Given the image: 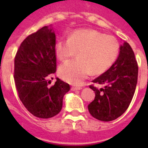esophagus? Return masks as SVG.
Instances as JSON below:
<instances>
[{
	"label": "esophagus",
	"mask_w": 148,
	"mask_h": 148,
	"mask_svg": "<svg viewBox=\"0 0 148 148\" xmlns=\"http://www.w3.org/2000/svg\"><path fill=\"white\" fill-rule=\"evenodd\" d=\"M82 87H72L71 90H73V91H75V90H82Z\"/></svg>",
	"instance_id": "obj_1"
}]
</instances>
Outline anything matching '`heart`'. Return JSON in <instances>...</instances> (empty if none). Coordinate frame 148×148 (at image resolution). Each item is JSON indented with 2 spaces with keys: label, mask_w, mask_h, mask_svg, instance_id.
Returning a JSON list of instances; mask_svg holds the SVG:
<instances>
[{
  "label": "heart",
  "mask_w": 148,
  "mask_h": 148,
  "mask_svg": "<svg viewBox=\"0 0 148 148\" xmlns=\"http://www.w3.org/2000/svg\"><path fill=\"white\" fill-rule=\"evenodd\" d=\"M55 51L61 61H68L78 52L77 59L60 66L59 75L64 80L78 84L91 72L98 75L108 70L118 57L119 44L113 36L96 30H76L67 39H59Z\"/></svg>",
  "instance_id": "1"
}]
</instances>
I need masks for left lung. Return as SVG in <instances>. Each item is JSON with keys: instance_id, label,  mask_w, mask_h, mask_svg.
<instances>
[{"instance_id": "1", "label": "left lung", "mask_w": 148, "mask_h": 148, "mask_svg": "<svg viewBox=\"0 0 148 148\" xmlns=\"http://www.w3.org/2000/svg\"><path fill=\"white\" fill-rule=\"evenodd\" d=\"M138 79V64L131 47L125 42L120 47L116 62L105 73L92 82L102 85L98 88L93 84L90 88L95 96L89 104V112L96 119L110 121L125 113L131 102Z\"/></svg>"}]
</instances>
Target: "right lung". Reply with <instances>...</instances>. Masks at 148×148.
I'll return each mask as SVG.
<instances>
[{"instance_id": "obj_1", "label": "right lung", "mask_w": 148, "mask_h": 148, "mask_svg": "<svg viewBox=\"0 0 148 148\" xmlns=\"http://www.w3.org/2000/svg\"><path fill=\"white\" fill-rule=\"evenodd\" d=\"M56 34L45 27L28 35L15 57L14 80L18 95L27 110L40 119H49L61 110L69 84L56 78L48 80L56 71Z\"/></svg>"}]
</instances>
